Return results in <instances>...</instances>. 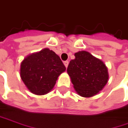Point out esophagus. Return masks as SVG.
I'll list each match as a JSON object with an SVG mask.
<instances>
[{
  "label": "esophagus",
  "instance_id": "obj_1",
  "mask_svg": "<svg viewBox=\"0 0 128 128\" xmlns=\"http://www.w3.org/2000/svg\"><path fill=\"white\" fill-rule=\"evenodd\" d=\"M64 64L66 67H67V66H68V64H69V62H68V61H66V62H64Z\"/></svg>",
  "mask_w": 128,
  "mask_h": 128
}]
</instances>
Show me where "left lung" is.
I'll return each mask as SVG.
<instances>
[{"label": "left lung", "mask_w": 128, "mask_h": 128, "mask_svg": "<svg viewBox=\"0 0 128 128\" xmlns=\"http://www.w3.org/2000/svg\"><path fill=\"white\" fill-rule=\"evenodd\" d=\"M75 56L67 67L73 87L81 97H93L108 83V68L101 60L86 51L76 52Z\"/></svg>", "instance_id": "left-lung-1"}]
</instances>
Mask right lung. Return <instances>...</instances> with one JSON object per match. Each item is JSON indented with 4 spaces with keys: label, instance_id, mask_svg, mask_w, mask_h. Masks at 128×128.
<instances>
[{
    "label": "right lung",
    "instance_id": "add662e5",
    "mask_svg": "<svg viewBox=\"0 0 128 128\" xmlns=\"http://www.w3.org/2000/svg\"><path fill=\"white\" fill-rule=\"evenodd\" d=\"M65 70L60 57L44 48L24 58L20 64V77L30 92L43 95L52 90L58 77Z\"/></svg>",
    "mask_w": 128,
    "mask_h": 128
}]
</instances>
